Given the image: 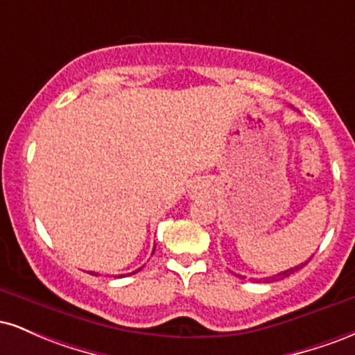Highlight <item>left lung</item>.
<instances>
[{
	"instance_id": "1",
	"label": "left lung",
	"mask_w": 355,
	"mask_h": 355,
	"mask_svg": "<svg viewBox=\"0 0 355 355\" xmlns=\"http://www.w3.org/2000/svg\"><path fill=\"white\" fill-rule=\"evenodd\" d=\"M309 262V260H307ZM307 262H304V263H300V266H297V267H292V268H287V270H284V272H280V274H277V275H272V277H267V279H259L257 280V282H266V284H268V282H275V280H282V279H285V277H288L291 274H294V272H297V270H300V268H302L305 263Z\"/></svg>"
}]
</instances>
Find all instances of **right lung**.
Wrapping results in <instances>:
<instances>
[{
	"instance_id": "obj_1",
	"label": "right lung",
	"mask_w": 355,
	"mask_h": 355,
	"mask_svg": "<svg viewBox=\"0 0 355 355\" xmlns=\"http://www.w3.org/2000/svg\"><path fill=\"white\" fill-rule=\"evenodd\" d=\"M153 252H155V248H153ZM138 270H140V268H138ZM138 270H137V272H138ZM133 274H135V272H133ZM92 275H95V274H93V272H92Z\"/></svg>"
}]
</instances>
